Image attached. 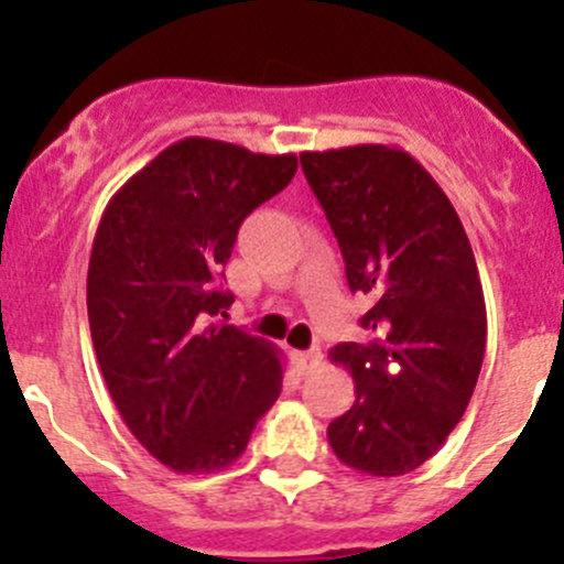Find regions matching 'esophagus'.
I'll list each match as a JSON object with an SVG mask.
<instances>
[{
    "label": "esophagus",
    "instance_id": "34e87169",
    "mask_svg": "<svg viewBox=\"0 0 564 564\" xmlns=\"http://www.w3.org/2000/svg\"><path fill=\"white\" fill-rule=\"evenodd\" d=\"M294 362H297L300 371L308 373L311 368L322 362V349H318V346H311L308 351H294Z\"/></svg>",
    "mask_w": 564,
    "mask_h": 564
}]
</instances>
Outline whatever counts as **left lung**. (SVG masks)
Masks as SVG:
<instances>
[{
	"label": "left lung",
	"mask_w": 564,
	"mask_h": 564,
	"mask_svg": "<svg viewBox=\"0 0 564 564\" xmlns=\"http://www.w3.org/2000/svg\"><path fill=\"white\" fill-rule=\"evenodd\" d=\"M346 261L373 300L368 340L338 344L357 401L327 429L333 453L371 477L425 464L464 417L486 355V300L451 198L409 152L384 144L303 152Z\"/></svg>",
	"instance_id": "obj_1"
}]
</instances>
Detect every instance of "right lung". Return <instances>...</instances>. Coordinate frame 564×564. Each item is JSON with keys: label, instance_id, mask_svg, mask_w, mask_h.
<instances>
[{"label": "right lung", "instance_id": "add662e5", "mask_svg": "<svg viewBox=\"0 0 564 564\" xmlns=\"http://www.w3.org/2000/svg\"><path fill=\"white\" fill-rule=\"evenodd\" d=\"M297 155L182 139L130 176L95 235L87 311L106 388L130 434L182 475L246 453L278 401L283 362L264 338L218 322L240 224L281 193Z\"/></svg>", "mask_w": 564, "mask_h": 564}]
</instances>
